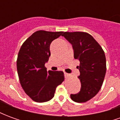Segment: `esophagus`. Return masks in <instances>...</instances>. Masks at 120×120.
I'll return each instance as SVG.
<instances>
[{
	"mask_svg": "<svg viewBox=\"0 0 120 120\" xmlns=\"http://www.w3.org/2000/svg\"><path fill=\"white\" fill-rule=\"evenodd\" d=\"M64 76H65V78H68V76H69V74H68V73H64Z\"/></svg>",
	"mask_w": 120,
	"mask_h": 120,
	"instance_id": "1",
	"label": "esophagus"
}]
</instances>
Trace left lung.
Listing matches in <instances>:
<instances>
[{
	"mask_svg": "<svg viewBox=\"0 0 120 120\" xmlns=\"http://www.w3.org/2000/svg\"><path fill=\"white\" fill-rule=\"evenodd\" d=\"M63 37L72 44L74 58L78 59V78L81 89L77 94H71L75 102L89 101L100 90L106 73V58L103 50L90 34L85 32H65Z\"/></svg>",
	"mask_w": 120,
	"mask_h": 120,
	"instance_id": "left-lung-1",
	"label": "left lung"
}]
</instances>
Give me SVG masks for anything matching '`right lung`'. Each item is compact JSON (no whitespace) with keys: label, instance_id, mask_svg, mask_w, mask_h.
<instances>
[{"label":"right lung","instance_id":"1","mask_svg":"<svg viewBox=\"0 0 120 120\" xmlns=\"http://www.w3.org/2000/svg\"><path fill=\"white\" fill-rule=\"evenodd\" d=\"M64 32H34L20 49L17 61L19 80L25 93L37 102H45L55 95L64 80L63 71H47L45 64L51 56L50 44Z\"/></svg>","mask_w":120,"mask_h":120}]
</instances>
